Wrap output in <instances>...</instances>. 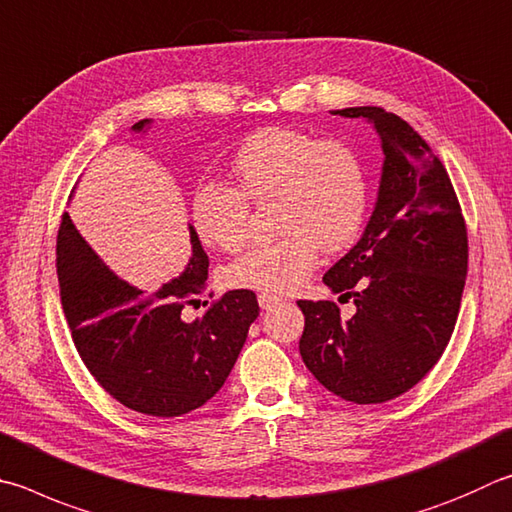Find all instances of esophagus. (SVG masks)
Instances as JSON below:
<instances>
[{"label":"esophagus","mask_w":512,"mask_h":512,"mask_svg":"<svg viewBox=\"0 0 512 512\" xmlns=\"http://www.w3.org/2000/svg\"><path fill=\"white\" fill-rule=\"evenodd\" d=\"M257 302H259V306H262L264 311H268V309H273V306L280 304L282 300H280V297H275V295H266V293H262V295H257Z\"/></svg>","instance_id":"1"}]
</instances>
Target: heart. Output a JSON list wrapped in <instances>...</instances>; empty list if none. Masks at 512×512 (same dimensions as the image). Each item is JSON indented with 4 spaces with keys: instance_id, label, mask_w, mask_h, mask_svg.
Listing matches in <instances>:
<instances>
[{
    "instance_id": "b5f03b06",
    "label": "heart",
    "mask_w": 512,
    "mask_h": 512,
    "mask_svg": "<svg viewBox=\"0 0 512 512\" xmlns=\"http://www.w3.org/2000/svg\"><path fill=\"white\" fill-rule=\"evenodd\" d=\"M237 190L201 185L192 221L208 246L232 253L246 244L250 208L277 201L275 244L250 248L224 268L237 291L288 295L309 280L327 253L347 248L367 212V179L356 152L340 141H315L295 129H259L232 159Z\"/></svg>"
}]
</instances>
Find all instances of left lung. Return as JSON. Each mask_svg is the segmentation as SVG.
Masks as SVG:
<instances>
[{"mask_svg": "<svg viewBox=\"0 0 512 512\" xmlns=\"http://www.w3.org/2000/svg\"><path fill=\"white\" fill-rule=\"evenodd\" d=\"M383 150V172L365 232L322 282L356 313L300 300V353L311 374L345 401L385 403L405 394L441 358L457 324L468 275V232L443 163L414 129L380 107H347Z\"/></svg>", "mask_w": 512, "mask_h": 512, "instance_id": "left-lung-1", "label": "left lung"}]
</instances>
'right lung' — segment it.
Returning <instances> with one entry per match:
<instances>
[{"label":"right lung","mask_w":512,"mask_h":512,"mask_svg":"<svg viewBox=\"0 0 512 512\" xmlns=\"http://www.w3.org/2000/svg\"><path fill=\"white\" fill-rule=\"evenodd\" d=\"M152 120H138L145 134ZM190 228L185 271L154 293L102 262L69 212L58 232V280L71 338L82 362L118 403L147 416L172 418L197 410L224 387L244 347L259 304L253 291H228L194 320L185 304L208 286V255Z\"/></svg>","instance_id":"add662e5"}]
</instances>
